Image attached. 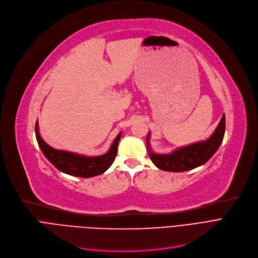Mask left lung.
I'll return each mask as SVG.
<instances>
[{"label":"left lung","instance_id":"8db88e82","mask_svg":"<svg viewBox=\"0 0 258 258\" xmlns=\"http://www.w3.org/2000/svg\"><path fill=\"white\" fill-rule=\"evenodd\" d=\"M226 118L225 114H223L218 126L209 139L204 142L180 147V148L168 154H157L152 151L149 143L150 133H148L147 150H148L152 163L158 169L169 171V172H182V171L198 168L209 161L224 140Z\"/></svg>","mask_w":258,"mask_h":258}]
</instances>
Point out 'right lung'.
<instances>
[{
    "label": "right lung",
    "mask_w": 258,
    "mask_h": 258,
    "mask_svg": "<svg viewBox=\"0 0 258 258\" xmlns=\"http://www.w3.org/2000/svg\"><path fill=\"white\" fill-rule=\"evenodd\" d=\"M35 137L43 154L60 172L72 176L88 178L104 173L112 165L117 153V146L121 132L118 133L108 152L99 156H86L52 148L41 138L38 121L35 122Z\"/></svg>",
    "instance_id": "1"
}]
</instances>
